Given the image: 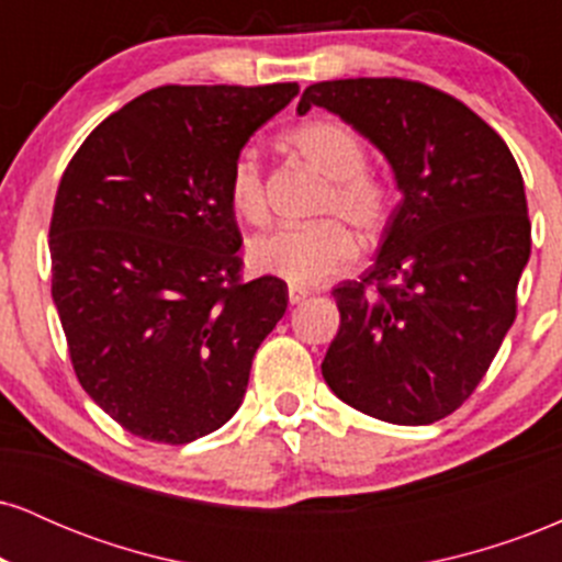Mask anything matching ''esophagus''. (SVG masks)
<instances>
[{"label":"esophagus","instance_id":"obj_1","mask_svg":"<svg viewBox=\"0 0 562 562\" xmlns=\"http://www.w3.org/2000/svg\"><path fill=\"white\" fill-rule=\"evenodd\" d=\"M308 295H312V293H308L306 288H295V285H290V288H288V299H290V303H293V306H295V303H303V301H306Z\"/></svg>","mask_w":562,"mask_h":562}]
</instances>
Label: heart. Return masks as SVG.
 Wrapping results in <instances>:
<instances>
[{"mask_svg": "<svg viewBox=\"0 0 562 562\" xmlns=\"http://www.w3.org/2000/svg\"><path fill=\"white\" fill-rule=\"evenodd\" d=\"M285 142L314 171L327 179L319 200V216H335L351 224L362 237H375L391 216V192L383 179L367 171V147L353 128L333 119H317L295 126ZM232 211L245 222L267 216L261 166L254 153H240L227 177ZM335 218L308 227H277L250 237L248 263L256 272L285 280L295 288L317 285L351 267L357 245Z\"/></svg>", "mask_w": 562, "mask_h": 562, "instance_id": "1", "label": "heart"}]
</instances>
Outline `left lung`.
Listing matches in <instances>:
<instances>
[{"label":"left lung","mask_w":562,"mask_h":562,"mask_svg":"<svg viewBox=\"0 0 562 562\" xmlns=\"http://www.w3.org/2000/svg\"><path fill=\"white\" fill-rule=\"evenodd\" d=\"M312 105L378 147L402 192L372 267L333 290L322 378L364 415L430 425L475 391L515 322L531 256L524 177L492 126L425 83L319 81L299 115Z\"/></svg>","instance_id":"8db88e82"}]
</instances>
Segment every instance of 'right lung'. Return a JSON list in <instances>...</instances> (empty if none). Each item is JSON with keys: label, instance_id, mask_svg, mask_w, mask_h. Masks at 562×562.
<instances>
[{"label": "right lung", "instance_id": "add662e5", "mask_svg": "<svg viewBox=\"0 0 562 562\" xmlns=\"http://www.w3.org/2000/svg\"><path fill=\"white\" fill-rule=\"evenodd\" d=\"M299 83L158 87L108 115L57 187L53 301L83 391L128 434L209 436L240 409L288 285H240L227 177Z\"/></svg>", "mask_w": 562, "mask_h": 562}]
</instances>
